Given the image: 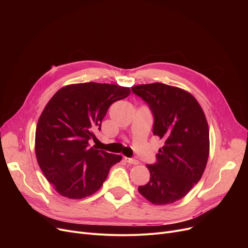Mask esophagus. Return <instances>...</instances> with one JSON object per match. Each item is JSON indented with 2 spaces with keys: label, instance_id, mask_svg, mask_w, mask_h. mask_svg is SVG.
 <instances>
[{
  "label": "esophagus",
  "instance_id": "esophagus-1",
  "mask_svg": "<svg viewBox=\"0 0 248 248\" xmlns=\"http://www.w3.org/2000/svg\"><path fill=\"white\" fill-rule=\"evenodd\" d=\"M125 161L128 163V164H132V165H139L140 162L136 159H131V158H125Z\"/></svg>",
  "mask_w": 248,
  "mask_h": 248
}]
</instances>
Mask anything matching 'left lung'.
<instances>
[{"label": "left lung", "mask_w": 248, "mask_h": 248, "mask_svg": "<svg viewBox=\"0 0 248 248\" xmlns=\"http://www.w3.org/2000/svg\"><path fill=\"white\" fill-rule=\"evenodd\" d=\"M132 90L149 104L153 134L164 141L157 163L147 165L150 181L139 192L153 204H172L185 197L204 173L210 145L205 113L196 98L179 87L155 82Z\"/></svg>", "instance_id": "left-lung-1"}]
</instances>
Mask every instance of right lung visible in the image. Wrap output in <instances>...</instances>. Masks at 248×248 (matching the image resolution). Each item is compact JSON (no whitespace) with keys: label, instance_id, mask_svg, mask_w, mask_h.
<instances>
[{"label":"right lung","instance_id":"right-lung-1","mask_svg":"<svg viewBox=\"0 0 248 248\" xmlns=\"http://www.w3.org/2000/svg\"><path fill=\"white\" fill-rule=\"evenodd\" d=\"M129 87L85 82L60 88L48 101L36 127L37 162L63 197L82 199L94 194L121 155L89 146L108 108L129 95Z\"/></svg>","mask_w":248,"mask_h":248}]
</instances>
